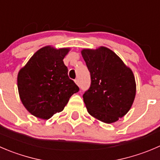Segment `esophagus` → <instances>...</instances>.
Instances as JSON below:
<instances>
[{"mask_svg": "<svg viewBox=\"0 0 160 160\" xmlns=\"http://www.w3.org/2000/svg\"><path fill=\"white\" fill-rule=\"evenodd\" d=\"M75 83H76V84L77 85V86H79V85H80V83H79V80H78V79H76V80H75Z\"/></svg>", "mask_w": 160, "mask_h": 160, "instance_id": "34e87169", "label": "esophagus"}]
</instances>
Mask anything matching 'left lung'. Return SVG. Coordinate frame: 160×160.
Instances as JSON below:
<instances>
[{
    "instance_id": "left-lung-1",
    "label": "left lung",
    "mask_w": 160,
    "mask_h": 160,
    "mask_svg": "<svg viewBox=\"0 0 160 160\" xmlns=\"http://www.w3.org/2000/svg\"><path fill=\"white\" fill-rule=\"evenodd\" d=\"M91 84L83 94L88 113L105 123L119 120L131 109L136 95L133 71L114 52L104 46L83 48Z\"/></svg>"
}]
</instances>
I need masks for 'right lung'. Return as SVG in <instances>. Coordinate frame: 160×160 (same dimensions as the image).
<instances>
[{
	"label": "right lung",
	"mask_w": 160,
	"mask_h": 160,
	"mask_svg": "<svg viewBox=\"0 0 160 160\" xmlns=\"http://www.w3.org/2000/svg\"><path fill=\"white\" fill-rule=\"evenodd\" d=\"M70 48H41L19 69L17 85L21 102L35 117L48 119L64 109L69 98L79 91L68 77L63 59Z\"/></svg>",
	"instance_id": "add662e5"
}]
</instances>
